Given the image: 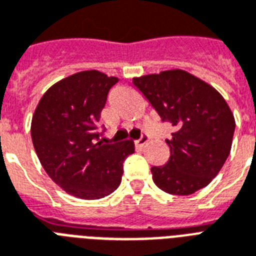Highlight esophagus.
I'll return each instance as SVG.
<instances>
[{"mask_svg":"<svg viewBox=\"0 0 256 256\" xmlns=\"http://www.w3.org/2000/svg\"><path fill=\"white\" fill-rule=\"evenodd\" d=\"M148 141H149L148 134H141V138H138V140H136V145H138V146H140V148H142V146H144V145L146 144Z\"/></svg>","mask_w":256,"mask_h":256,"instance_id":"obj_1","label":"esophagus"}]
</instances>
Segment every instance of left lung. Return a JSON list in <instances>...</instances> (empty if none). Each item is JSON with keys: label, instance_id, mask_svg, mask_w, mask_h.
<instances>
[{"label": "left lung", "instance_id": "1", "mask_svg": "<svg viewBox=\"0 0 256 256\" xmlns=\"http://www.w3.org/2000/svg\"><path fill=\"white\" fill-rule=\"evenodd\" d=\"M162 122L174 132L166 144L170 157L152 166L153 181L174 196H189L212 182L230 154L235 120L218 91L184 70L134 78Z\"/></svg>", "mask_w": 256, "mask_h": 256}]
</instances>
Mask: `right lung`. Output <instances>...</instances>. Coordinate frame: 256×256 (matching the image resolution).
<instances>
[{"label": "right lung", "instance_id": "obj_1", "mask_svg": "<svg viewBox=\"0 0 256 256\" xmlns=\"http://www.w3.org/2000/svg\"><path fill=\"white\" fill-rule=\"evenodd\" d=\"M118 78L82 71L47 90L32 120L36 156L50 178L82 200H99L122 182V162L134 141H99L98 122Z\"/></svg>", "mask_w": 256, "mask_h": 256}]
</instances>
